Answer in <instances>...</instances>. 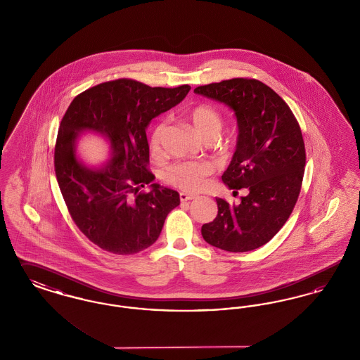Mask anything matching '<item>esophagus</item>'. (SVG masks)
<instances>
[{"mask_svg":"<svg viewBox=\"0 0 360 360\" xmlns=\"http://www.w3.org/2000/svg\"><path fill=\"white\" fill-rule=\"evenodd\" d=\"M179 198H181V201L182 202H186V201H190V200H194V198H197V195L195 194H188V193H181L179 194Z\"/></svg>","mask_w":360,"mask_h":360,"instance_id":"34e87169","label":"esophagus"}]
</instances>
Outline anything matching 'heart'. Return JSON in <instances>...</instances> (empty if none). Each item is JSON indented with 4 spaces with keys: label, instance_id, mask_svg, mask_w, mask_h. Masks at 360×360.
I'll use <instances>...</instances> for the list:
<instances>
[{
    "label": "heart",
    "instance_id": "1",
    "mask_svg": "<svg viewBox=\"0 0 360 360\" xmlns=\"http://www.w3.org/2000/svg\"><path fill=\"white\" fill-rule=\"evenodd\" d=\"M188 122L206 140H214L223 129L221 113L210 105H197L186 112ZM166 129V122H158L150 136V148L154 154L160 151V141ZM213 166L205 160H182L176 162L166 170V178L174 186L186 191H198L204 188L207 176L212 175Z\"/></svg>",
    "mask_w": 360,
    "mask_h": 360
}]
</instances>
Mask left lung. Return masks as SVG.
<instances>
[{"mask_svg":"<svg viewBox=\"0 0 360 360\" xmlns=\"http://www.w3.org/2000/svg\"><path fill=\"white\" fill-rule=\"evenodd\" d=\"M194 93L235 112L236 150L221 178L233 193L248 191L238 205L216 198L217 216L202 225V238L229 252L257 250L288 221L300 195L307 159L300 125L288 103L257 79L233 78Z\"/></svg>","mask_w":360,"mask_h":360,"instance_id":"obj_1","label":"left lung"}]
</instances>
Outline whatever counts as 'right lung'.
<instances>
[{"mask_svg": "<svg viewBox=\"0 0 360 360\" xmlns=\"http://www.w3.org/2000/svg\"><path fill=\"white\" fill-rule=\"evenodd\" d=\"M190 90L151 87L117 79L90 87L66 110L55 146V174L71 219L87 239L108 252L132 255L153 245L179 194L153 184L146 129ZM105 139L111 158L90 167L77 155L79 136ZM150 185L144 192L142 188Z\"/></svg>", "mask_w": 360, "mask_h": 360, "instance_id": "add662e5", "label": "right lung"}]
</instances>
